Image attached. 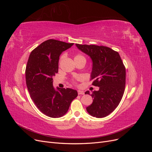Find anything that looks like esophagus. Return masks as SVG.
Instances as JSON below:
<instances>
[{
  "label": "esophagus",
  "mask_w": 152,
  "mask_h": 152,
  "mask_svg": "<svg viewBox=\"0 0 152 152\" xmlns=\"http://www.w3.org/2000/svg\"><path fill=\"white\" fill-rule=\"evenodd\" d=\"M77 92H78V94H79V95H80V94H84V92L83 91L79 90V91H77Z\"/></svg>",
  "instance_id": "1"
}]
</instances>
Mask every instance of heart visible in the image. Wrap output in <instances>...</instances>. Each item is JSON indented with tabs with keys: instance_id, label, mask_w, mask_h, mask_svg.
<instances>
[{
	"instance_id": "heart-1",
	"label": "heart",
	"mask_w": 152,
	"mask_h": 152,
	"mask_svg": "<svg viewBox=\"0 0 152 152\" xmlns=\"http://www.w3.org/2000/svg\"><path fill=\"white\" fill-rule=\"evenodd\" d=\"M74 60H75V62H77L81 60L86 61V58L81 54H77L74 56Z\"/></svg>"
}]
</instances>
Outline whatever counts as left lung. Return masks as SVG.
I'll return each instance as SVG.
<instances>
[{"label": "left lung", "mask_w": 152, "mask_h": 152, "mask_svg": "<svg viewBox=\"0 0 152 152\" xmlns=\"http://www.w3.org/2000/svg\"><path fill=\"white\" fill-rule=\"evenodd\" d=\"M78 49L89 55L93 61L92 85L99 87L91 94L93 102L86 108L91 115L103 118L115 109L124 95L126 68L118 53L103 45L76 44ZM86 94H89L87 91Z\"/></svg>", "instance_id": "8db88e82"}]
</instances>
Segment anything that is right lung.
Returning <instances> with one entry per match:
<instances>
[{
	"label": "right lung",
	"instance_id": "1",
	"mask_svg": "<svg viewBox=\"0 0 152 152\" xmlns=\"http://www.w3.org/2000/svg\"><path fill=\"white\" fill-rule=\"evenodd\" d=\"M73 43L49 39L31 52L26 67L27 88L36 107L52 118L63 116L72 101L78 96L76 90L57 88L53 86V77L58 72L59 56Z\"/></svg>",
	"mask_w": 152,
	"mask_h": 152
}]
</instances>
